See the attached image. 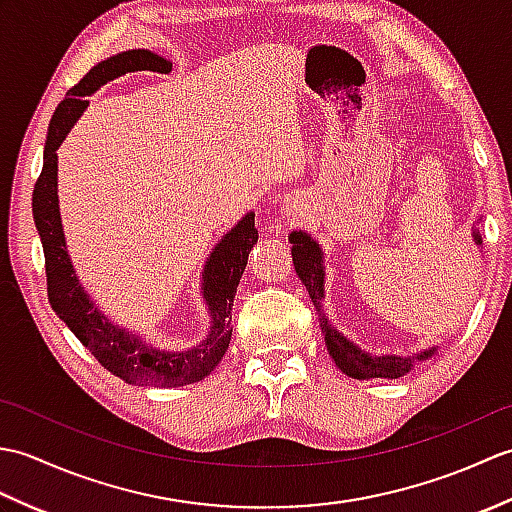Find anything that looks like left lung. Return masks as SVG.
Masks as SVG:
<instances>
[{
    "instance_id": "left-lung-1",
    "label": "left lung",
    "mask_w": 512,
    "mask_h": 512,
    "mask_svg": "<svg viewBox=\"0 0 512 512\" xmlns=\"http://www.w3.org/2000/svg\"><path fill=\"white\" fill-rule=\"evenodd\" d=\"M473 242L482 246V237L477 228H473ZM290 239V253L292 264H295L297 275L301 284L306 286L308 295L319 312V323L325 345L336 367L341 369L345 376L356 380H372V378H400L407 376L413 367L422 361L436 356L438 345L429 347V350H420L416 354L400 356V354H369L361 350L352 339H347L343 332H339L325 317L321 301L325 299V264H323V250L317 239H312L306 231H292Z\"/></svg>"
}]
</instances>
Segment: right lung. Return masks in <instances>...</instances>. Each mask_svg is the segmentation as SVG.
<instances>
[{"label": "right lung", "instance_id": "add662e5", "mask_svg": "<svg viewBox=\"0 0 512 512\" xmlns=\"http://www.w3.org/2000/svg\"><path fill=\"white\" fill-rule=\"evenodd\" d=\"M171 72V61L158 57L151 50H127L101 61L74 85L68 96L59 103L48 127L46 147H43V169L32 191V215L43 244L48 277V299L52 310L68 325L92 356L107 372L123 378L129 385L147 387H184L209 376L231 343L233 299L237 284L248 262L250 248L257 244L255 213H246L231 231L222 235L202 268V299L209 310V332L195 345L184 350H160L143 341V336L129 332L112 319L90 299L88 290L81 286L74 273L72 259L65 246L59 195H57V149L70 134L90 103L85 96L101 90L127 72Z\"/></svg>", "mask_w": 512, "mask_h": 512}]
</instances>
